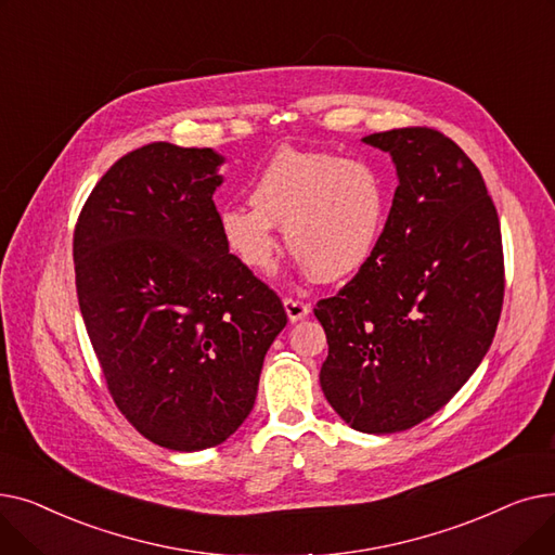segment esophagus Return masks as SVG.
Returning <instances> with one entry per match:
<instances>
[{
	"mask_svg": "<svg viewBox=\"0 0 555 555\" xmlns=\"http://www.w3.org/2000/svg\"><path fill=\"white\" fill-rule=\"evenodd\" d=\"M283 306H285L287 319H289V322H293V324L301 322V319H306V317L310 314V306L304 304V301H299V299H293V297L283 299Z\"/></svg>",
	"mask_w": 555,
	"mask_h": 555,
	"instance_id": "1",
	"label": "esophagus"
}]
</instances>
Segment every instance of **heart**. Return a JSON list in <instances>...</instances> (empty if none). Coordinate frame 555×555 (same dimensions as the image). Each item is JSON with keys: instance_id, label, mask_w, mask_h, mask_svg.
Instances as JSON below:
<instances>
[{"instance_id": "b5f03b06", "label": "heart", "mask_w": 555, "mask_h": 555, "mask_svg": "<svg viewBox=\"0 0 555 555\" xmlns=\"http://www.w3.org/2000/svg\"><path fill=\"white\" fill-rule=\"evenodd\" d=\"M249 203L227 204L218 214L222 243L243 268H274L283 227L304 272L339 281L366 268L380 247L391 189L366 159L285 149L256 175Z\"/></svg>"}]
</instances>
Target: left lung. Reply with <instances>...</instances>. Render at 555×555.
I'll list each match as a JSON object with an SVG mask.
<instances>
[{
	"instance_id": "1",
	"label": "left lung",
	"mask_w": 555,
	"mask_h": 555,
	"mask_svg": "<svg viewBox=\"0 0 555 555\" xmlns=\"http://www.w3.org/2000/svg\"><path fill=\"white\" fill-rule=\"evenodd\" d=\"M398 175L380 247L314 317L328 339L319 383L344 423L393 434L429 418L477 371L498 331L504 254L473 159L429 128L375 132Z\"/></svg>"
}]
</instances>
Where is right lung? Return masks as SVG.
I'll use <instances>...</instances> for the list:
<instances>
[{
    "label": "right lung",
    "mask_w": 555,
    "mask_h": 555,
    "mask_svg": "<svg viewBox=\"0 0 555 555\" xmlns=\"http://www.w3.org/2000/svg\"><path fill=\"white\" fill-rule=\"evenodd\" d=\"M214 149L145 143L94 186L74 231L82 322L121 414L145 439L197 452L249 416L287 314L233 258Z\"/></svg>",
    "instance_id": "right-lung-1"
}]
</instances>
